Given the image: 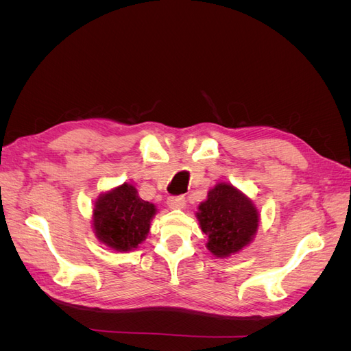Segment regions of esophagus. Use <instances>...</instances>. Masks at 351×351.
Instances as JSON below:
<instances>
[{"label":"esophagus","mask_w":351,"mask_h":351,"mask_svg":"<svg viewBox=\"0 0 351 351\" xmlns=\"http://www.w3.org/2000/svg\"><path fill=\"white\" fill-rule=\"evenodd\" d=\"M167 205H168V208H171V209H182L186 205V197L183 195L171 196V197L167 199Z\"/></svg>","instance_id":"34e87169"}]
</instances>
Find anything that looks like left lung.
Returning a JSON list of instances; mask_svg holds the SVG:
<instances>
[{
	"mask_svg": "<svg viewBox=\"0 0 351 351\" xmlns=\"http://www.w3.org/2000/svg\"><path fill=\"white\" fill-rule=\"evenodd\" d=\"M196 217L208 236V250L218 258H227L247 246L259 227V215L252 200L226 183L209 190Z\"/></svg>",
	"mask_w": 351,
	"mask_h": 351,
	"instance_id": "8db88e82",
	"label": "left lung"
}]
</instances>
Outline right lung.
<instances>
[{
  "mask_svg": "<svg viewBox=\"0 0 351 351\" xmlns=\"http://www.w3.org/2000/svg\"><path fill=\"white\" fill-rule=\"evenodd\" d=\"M155 214V205L141 199L132 184L124 183L98 197L92 221L95 236L114 250H133L146 239Z\"/></svg>",
  "mask_w": 351,
  "mask_h": 351,
  "instance_id": "add662e5",
  "label": "right lung"
}]
</instances>
